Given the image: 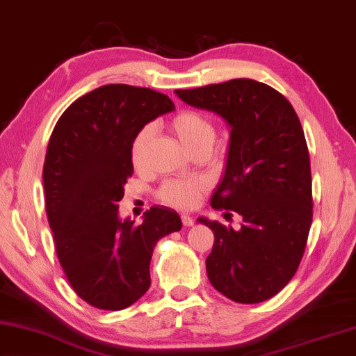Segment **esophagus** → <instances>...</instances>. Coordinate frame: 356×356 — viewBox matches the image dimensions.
Segmentation results:
<instances>
[{"label": "esophagus", "instance_id": "esophagus-1", "mask_svg": "<svg viewBox=\"0 0 356 356\" xmlns=\"http://www.w3.org/2000/svg\"><path fill=\"white\" fill-rule=\"evenodd\" d=\"M181 222H183L184 227H192V225H194V219H192V217L188 216V214H183L181 216Z\"/></svg>", "mask_w": 356, "mask_h": 356}]
</instances>
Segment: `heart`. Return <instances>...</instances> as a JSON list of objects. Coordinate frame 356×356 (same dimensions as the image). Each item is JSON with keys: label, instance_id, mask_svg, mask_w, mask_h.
Masks as SVG:
<instances>
[{"label": "heart", "instance_id": "obj_1", "mask_svg": "<svg viewBox=\"0 0 356 356\" xmlns=\"http://www.w3.org/2000/svg\"><path fill=\"white\" fill-rule=\"evenodd\" d=\"M172 131L178 140L188 152H194L197 148L207 147L211 148L216 139L214 124L208 117L197 111H181L178 115L173 117L170 123ZM153 124H145L137 131L129 147L131 164L136 168H140L145 162L147 147L153 136ZM208 184L200 178L192 179H168L158 189V198L168 204V207L188 209L195 207L200 202Z\"/></svg>", "mask_w": 356, "mask_h": 356}]
</instances>
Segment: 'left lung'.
<instances>
[{"mask_svg":"<svg viewBox=\"0 0 356 356\" xmlns=\"http://www.w3.org/2000/svg\"><path fill=\"white\" fill-rule=\"evenodd\" d=\"M175 93L189 106L219 114L232 128L225 175L211 207L234 211L242 223L236 232L198 219L214 233L207 258L209 282L233 302L269 300L297 272L313 222L302 123L282 93L254 79Z\"/></svg>","mask_w":356,"mask_h":356,"instance_id":"8db88e82","label":"left lung"}]
</instances>
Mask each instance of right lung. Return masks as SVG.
<instances>
[{
  "label": "right lung",
  "mask_w": 356,
  "mask_h": 356,
  "mask_svg": "<svg viewBox=\"0 0 356 356\" xmlns=\"http://www.w3.org/2000/svg\"><path fill=\"white\" fill-rule=\"evenodd\" d=\"M175 104L147 87L108 84L79 97L49 137L43 189L58 259L73 291L92 307L118 311L149 288V261L161 238L181 229L168 208L143 222L118 219L123 186L133 175L137 131Z\"/></svg>",
  "instance_id": "obj_1"
}]
</instances>
